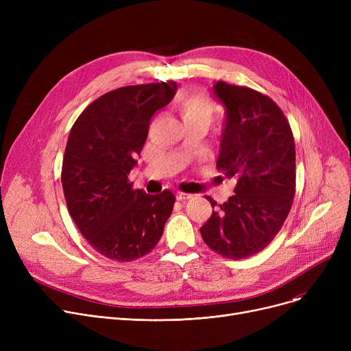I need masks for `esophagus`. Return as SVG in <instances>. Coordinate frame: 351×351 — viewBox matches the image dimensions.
<instances>
[{
  "label": "esophagus",
  "instance_id": "34e87169",
  "mask_svg": "<svg viewBox=\"0 0 351 351\" xmlns=\"http://www.w3.org/2000/svg\"><path fill=\"white\" fill-rule=\"evenodd\" d=\"M192 197H193V195H191V193H183V192L176 193L178 200H188V199H192Z\"/></svg>",
  "mask_w": 351,
  "mask_h": 351
}]
</instances>
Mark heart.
I'll return each instance as SVG.
<instances>
[{"label": "heart", "instance_id": "obj_1", "mask_svg": "<svg viewBox=\"0 0 351 351\" xmlns=\"http://www.w3.org/2000/svg\"><path fill=\"white\" fill-rule=\"evenodd\" d=\"M178 109L183 118V122H191V121L209 122L213 114V106L210 101L197 94L183 97L178 102Z\"/></svg>", "mask_w": 351, "mask_h": 351}]
</instances>
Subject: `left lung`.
I'll return each instance as SVG.
<instances>
[{"label":"left lung","mask_w":351,"mask_h":351,"mask_svg":"<svg viewBox=\"0 0 351 351\" xmlns=\"http://www.w3.org/2000/svg\"><path fill=\"white\" fill-rule=\"evenodd\" d=\"M212 94L225 108L216 166L236 186L200 234L213 252L237 261L263 250L286 220L296 186V149L286 117L269 97L223 81L213 82Z\"/></svg>","instance_id":"1"}]
</instances>
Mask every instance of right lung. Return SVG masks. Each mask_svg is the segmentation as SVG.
I'll return each mask as SVG.
<instances>
[{
    "mask_svg": "<svg viewBox=\"0 0 351 351\" xmlns=\"http://www.w3.org/2000/svg\"><path fill=\"white\" fill-rule=\"evenodd\" d=\"M176 89L175 82H160L110 90L71 129L61 175L66 206L88 243L108 259L132 262L149 253L172 213L171 191H134L128 175L138 165L151 118Z\"/></svg>",
    "mask_w": 351,
    "mask_h": 351,
    "instance_id": "add662e5",
    "label": "right lung"
}]
</instances>
